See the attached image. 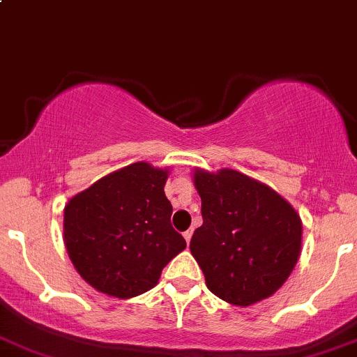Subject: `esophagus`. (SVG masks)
<instances>
[{
    "label": "esophagus",
    "mask_w": 357,
    "mask_h": 357,
    "mask_svg": "<svg viewBox=\"0 0 357 357\" xmlns=\"http://www.w3.org/2000/svg\"><path fill=\"white\" fill-rule=\"evenodd\" d=\"M190 237H192V230H187V232H183V238L187 241V244L190 242Z\"/></svg>",
    "instance_id": "obj_1"
}]
</instances>
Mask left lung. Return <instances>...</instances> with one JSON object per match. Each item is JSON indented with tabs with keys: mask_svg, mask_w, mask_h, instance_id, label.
<instances>
[{
	"mask_svg": "<svg viewBox=\"0 0 357 357\" xmlns=\"http://www.w3.org/2000/svg\"><path fill=\"white\" fill-rule=\"evenodd\" d=\"M194 185L203 225L190 238V252L208 289L242 307L273 296L301 255L296 209L266 183L230 168H194Z\"/></svg>",
	"mask_w": 357,
	"mask_h": 357,
	"instance_id": "8db88e82",
	"label": "left lung"
}]
</instances>
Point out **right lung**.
<instances>
[{"instance_id":"right-lung-1","label":"right lung","mask_w":357,"mask_h":357,"mask_svg":"<svg viewBox=\"0 0 357 357\" xmlns=\"http://www.w3.org/2000/svg\"><path fill=\"white\" fill-rule=\"evenodd\" d=\"M167 178V168L137 161L99 178L65 206V248L91 287L119 299L148 292L185 249L170 222Z\"/></svg>"}]
</instances>
